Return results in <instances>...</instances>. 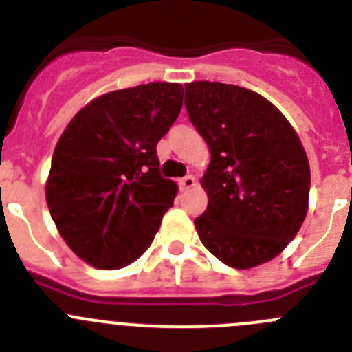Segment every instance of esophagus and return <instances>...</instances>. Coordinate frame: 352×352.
<instances>
[{"label":"esophagus","instance_id":"esophagus-1","mask_svg":"<svg viewBox=\"0 0 352 352\" xmlns=\"http://www.w3.org/2000/svg\"><path fill=\"white\" fill-rule=\"evenodd\" d=\"M179 184L182 191H189V189H192L196 186V179L192 175H188V177H184V179H180Z\"/></svg>","mask_w":352,"mask_h":352}]
</instances>
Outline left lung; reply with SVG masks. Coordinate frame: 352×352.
Listing matches in <instances>:
<instances>
[{
  "label": "left lung",
  "instance_id": "left-lung-1",
  "mask_svg": "<svg viewBox=\"0 0 352 352\" xmlns=\"http://www.w3.org/2000/svg\"><path fill=\"white\" fill-rule=\"evenodd\" d=\"M186 109L210 151L201 177L208 205L195 219L199 240L239 270L270 261L309 210L310 168L298 133L274 103L240 85L186 84Z\"/></svg>",
  "mask_w": 352,
  "mask_h": 352
}]
</instances>
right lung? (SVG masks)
I'll list each match as a JSON object with an SVG mask.
<instances>
[{
  "label": "right lung",
  "mask_w": 352,
  "mask_h": 352,
  "mask_svg": "<svg viewBox=\"0 0 352 352\" xmlns=\"http://www.w3.org/2000/svg\"><path fill=\"white\" fill-rule=\"evenodd\" d=\"M182 98L173 82L110 91L82 107L59 137L47 205L66 245L91 267H128L153 243L179 192L161 177L156 144Z\"/></svg>",
  "instance_id": "1"
}]
</instances>
